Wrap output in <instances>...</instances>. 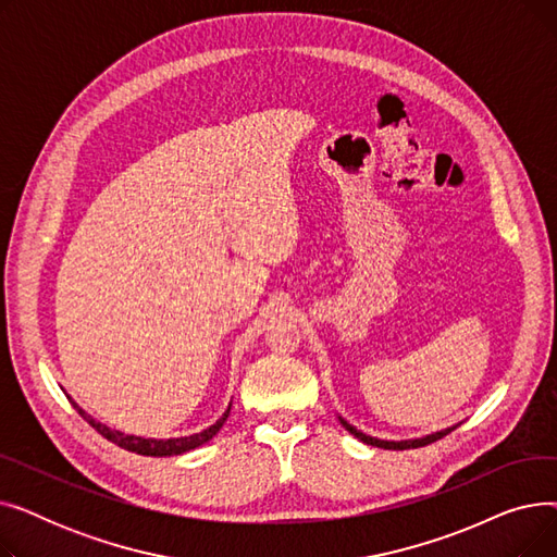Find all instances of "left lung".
Masks as SVG:
<instances>
[{"mask_svg": "<svg viewBox=\"0 0 557 557\" xmlns=\"http://www.w3.org/2000/svg\"><path fill=\"white\" fill-rule=\"evenodd\" d=\"M338 420H341V424H343L349 433H352L355 437H359L361 443L372 445V447H382V449H395V451H399V449H416V447L431 445V443H435V441H441V437H445L447 433H451V431L458 426V424H454V426L443 429V431H435V433H429V435H422V437H413V441H379V437L366 435L363 431H359L357 426H352L347 420H343L341 416H338Z\"/></svg>", "mask_w": 557, "mask_h": 557, "instance_id": "1", "label": "left lung"}]
</instances>
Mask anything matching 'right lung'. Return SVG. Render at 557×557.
Listing matches in <instances>:
<instances>
[{"instance_id":"right-lung-1","label":"right lung","mask_w":557,"mask_h":557,"mask_svg":"<svg viewBox=\"0 0 557 557\" xmlns=\"http://www.w3.org/2000/svg\"><path fill=\"white\" fill-rule=\"evenodd\" d=\"M70 397V395H67ZM72 399V397H70ZM72 406L78 411V416L87 422L92 424L103 437H108L110 443H114L116 447L122 449H128V451H135L139 456H178V454H185V451H191L200 445H205L208 441H212V437L221 431V426L225 424L227 416H230V406L225 408V413L208 429H202L200 433H194V435H185V437H166V441H156V437H141V435H128V433H122L116 429H110L106 424H101L99 420H95L92 416H87L83 408L72 399Z\"/></svg>"}]
</instances>
